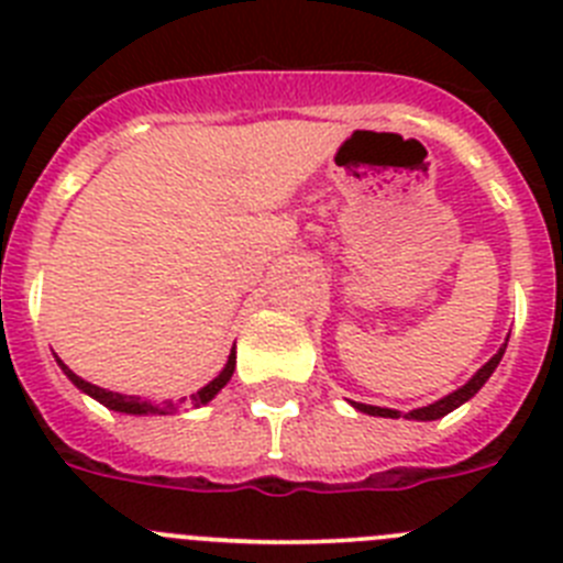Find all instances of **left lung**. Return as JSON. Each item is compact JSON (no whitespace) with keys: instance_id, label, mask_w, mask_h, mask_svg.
I'll return each instance as SVG.
<instances>
[{"instance_id":"1","label":"left lung","mask_w":563,"mask_h":563,"mask_svg":"<svg viewBox=\"0 0 563 563\" xmlns=\"http://www.w3.org/2000/svg\"><path fill=\"white\" fill-rule=\"evenodd\" d=\"M505 346H507V343H505ZM505 346H501V350L496 352V355L490 357V361H487L485 366H482V369L476 372V375L465 383V386H462V389L451 391V395H445V397H442V400L431 402V406H422V409L409 411V415H406V420H422V422H426V420H440V417H445V415H449V411L460 409L462 402L471 400V397H474L476 391H479L482 386H485L487 377L494 375V369H496V366H499L501 355H505ZM352 406H355L357 411H363V415H372V417H391V420H397V417H400V411L380 409V406H366V402H352Z\"/></svg>"}]
</instances>
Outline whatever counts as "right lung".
<instances>
[{"label": "right lung", "instance_id": "right-lung-1", "mask_svg": "<svg viewBox=\"0 0 563 563\" xmlns=\"http://www.w3.org/2000/svg\"><path fill=\"white\" fill-rule=\"evenodd\" d=\"M56 361H58V357H56ZM58 366H62L64 375H67L69 380L76 383V386L84 391V395L96 397L98 402H103V406H107V409H112V411H123V415H172V411H177V409H174V402L152 406V402L141 400V397L118 395V391L101 389V386H96V383H87V380H84V377H78L76 372L69 369V366H64L62 361H58ZM233 369H236V352H231V355H228L225 369H222L220 375L213 377V380L208 383V386H202V389L197 391V395H191V406H206L208 400H213V395H217V391H220L228 380H231Z\"/></svg>", "mask_w": 563, "mask_h": 563}]
</instances>
